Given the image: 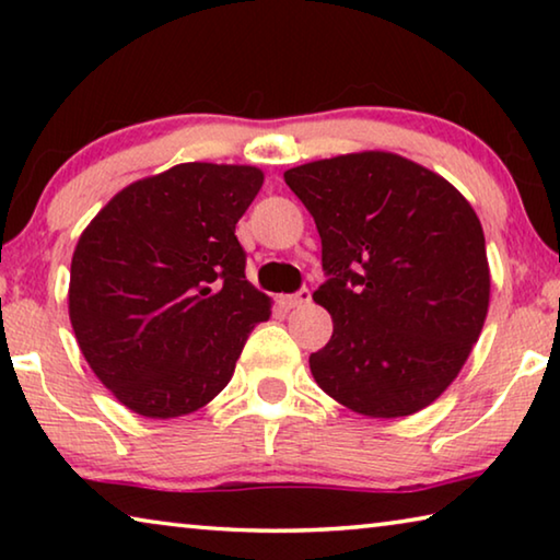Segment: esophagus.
I'll use <instances>...</instances> for the list:
<instances>
[{"mask_svg":"<svg viewBox=\"0 0 560 560\" xmlns=\"http://www.w3.org/2000/svg\"><path fill=\"white\" fill-rule=\"evenodd\" d=\"M311 301V291L308 289H301L299 293H291V296L283 299V303H287L289 308H299V306H306V303Z\"/></svg>","mask_w":560,"mask_h":560,"instance_id":"esophagus-1","label":"esophagus"}]
</instances>
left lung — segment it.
<instances>
[{"instance_id": "obj_1", "label": "left lung", "mask_w": 560, "mask_h": 560, "mask_svg": "<svg viewBox=\"0 0 560 560\" xmlns=\"http://www.w3.org/2000/svg\"><path fill=\"white\" fill-rule=\"evenodd\" d=\"M287 185L320 236L314 301L334 336L311 353L320 390L397 420L454 383L489 311L485 232L457 187L415 160L363 150L291 167Z\"/></svg>"}]
</instances>
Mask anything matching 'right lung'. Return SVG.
Returning a JSON list of instances; mask_svg holds the SVG:
<instances>
[{
	"instance_id": "add662e5",
	"label": "right lung",
	"mask_w": 560,
	"mask_h": 560,
	"mask_svg": "<svg viewBox=\"0 0 560 560\" xmlns=\"http://www.w3.org/2000/svg\"><path fill=\"white\" fill-rule=\"evenodd\" d=\"M264 185L254 165L179 163L113 195L71 259L69 318L120 405L173 420L232 381L271 299L246 281L234 226Z\"/></svg>"
}]
</instances>
